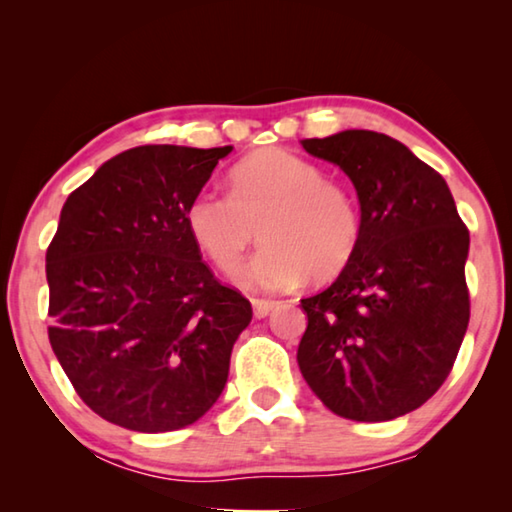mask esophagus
<instances>
[{
  "label": "esophagus",
  "instance_id": "34e87169",
  "mask_svg": "<svg viewBox=\"0 0 512 512\" xmlns=\"http://www.w3.org/2000/svg\"><path fill=\"white\" fill-rule=\"evenodd\" d=\"M275 307H277L275 300H262V298L253 300V311H255L257 318H266Z\"/></svg>",
  "mask_w": 512,
  "mask_h": 512
}]
</instances>
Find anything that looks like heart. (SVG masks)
<instances>
[{
  "label": "heart",
  "instance_id": "obj_1",
  "mask_svg": "<svg viewBox=\"0 0 512 512\" xmlns=\"http://www.w3.org/2000/svg\"><path fill=\"white\" fill-rule=\"evenodd\" d=\"M198 250L225 273L239 266L255 237L264 244L241 268L248 287L280 291L327 282L357 253L361 219L348 189L323 178L316 164L284 149H262L230 171V194L198 189L185 207Z\"/></svg>",
  "mask_w": 512,
  "mask_h": 512
}]
</instances>
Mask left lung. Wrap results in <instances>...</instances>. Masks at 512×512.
<instances>
[{
  "mask_svg": "<svg viewBox=\"0 0 512 512\" xmlns=\"http://www.w3.org/2000/svg\"><path fill=\"white\" fill-rule=\"evenodd\" d=\"M352 180L361 237L332 287L302 298L298 366L329 411L386 422L443 386L470 323V232L436 169L375 131L302 140Z\"/></svg>",
  "mask_w": 512,
  "mask_h": 512,
  "instance_id": "obj_1",
  "label": "left lung"
}]
</instances>
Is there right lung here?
I'll return each mask as SVG.
<instances>
[{
  "mask_svg": "<svg viewBox=\"0 0 512 512\" xmlns=\"http://www.w3.org/2000/svg\"><path fill=\"white\" fill-rule=\"evenodd\" d=\"M230 151L128 149L60 210L47 248L51 350L81 400L124 429L160 433L203 418L253 318L185 225L189 198Z\"/></svg>",
  "mask_w": 512,
  "mask_h": 512,
  "instance_id": "add662e5",
  "label": "right lung"
}]
</instances>
